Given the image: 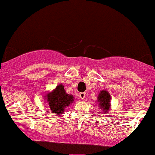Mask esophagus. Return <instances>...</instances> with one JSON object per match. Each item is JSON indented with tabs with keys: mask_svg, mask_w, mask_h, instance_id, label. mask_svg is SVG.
Returning a JSON list of instances; mask_svg holds the SVG:
<instances>
[{
	"mask_svg": "<svg viewBox=\"0 0 155 155\" xmlns=\"http://www.w3.org/2000/svg\"><path fill=\"white\" fill-rule=\"evenodd\" d=\"M85 96H86V93H85V92H81V93H80V95H79V97H80V98L81 99H84L85 98Z\"/></svg>",
	"mask_w": 155,
	"mask_h": 155,
	"instance_id": "34e87169",
	"label": "esophagus"
}]
</instances>
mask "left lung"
I'll return each mask as SVG.
<instances>
[{
    "instance_id": "left-lung-1",
    "label": "left lung",
    "mask_w": 155,
    "mask_h": 155,
    "mask_svg": "<svg viewBox=\"0 0 155 155\" xmlns=\"http://www.w3.org/2000/svg\"><path fill=\"white\" fill-rule=\"evenodd\" d=\"M110 101H111V95L108 91L106 90L101 91L99 95L97 96V102H98V105L101 110L104 111L105 114H107L110 110V106H111Z\"/></svg>"
}]
</instances>
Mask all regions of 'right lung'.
Masks as SVG:
<instances>
[{
  "label": "right lung",
  "mask_w": 155,
  "mask_h": 155,
  "mask_svg": "<svg viewBox=\"0 0 155 155\" xmlns=\"http://www.w3.org/2000/svg\"><path fill=\"white\" fill-rule=\"evenodd\" d=\"M74 97L66 93L63 84H59L54 90L46 94L45 99L52 113L60 114L65 112L68 106L74 102Z\"/></svg>",
  "instance_id": "right-lung-1"
}]
</instances>
